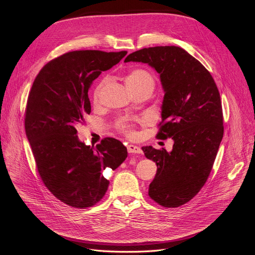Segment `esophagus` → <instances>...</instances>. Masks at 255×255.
Segmentation results:
<instances>
[{
  "label": "esophagus",
  "mask_w": 255,
  "mask_h": 255,
  "mask_svg": "<svg viewBox=\"0 0 255 255\" xmlns=\"http://www.w3.org/2000/svg\"><path fill=\"white\" fill-rule=\"evenodd\" d=\"M127 150L129 153H137V154L142 153V150L140 147L136 146V145H132V144L127 145Z\"/></svg>",
  "instance_id": "34e87169"
}]
</instances>
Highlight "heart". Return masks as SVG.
<instances>
[{
	"label": "heart",
	"mask_w": 255,
	"mask_h": 255,
	"mask_svg": "<svg viewBox=\"0 0 255 255\" xmlns=\"http://www.w3.org/2000/svg\"><path fill=\"white\" fill-rule=\"evenodd\" d=\"M109 80L108 78H104L99 82L94 91V101L98 102L103 90L106 88ZM125 84L129 91L133 94L139 90L145 88H154V78L150 72L143 68H136L130 71L125 79ZM117 128L120 132H122L127 137H134L135 131L133 130L130 122L127 119H121L117 122Z\"/></svg>",
	"instance_id": "1"
}]
</instances>
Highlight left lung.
<instances>
[{
	"instance_id": "obj_1",
	"label": "left lung",
	"mask_w": 255,
	"mask_h": 255,
	"mask_svg": "<svg viewBox=\"0 0 255 255\" xmlns=\"http://www.w3.org/2000/svg\"><path fill=\"white\" fill-rule=\"evenodd\" d=\"M148 63L164 90L157 139L172 138V150L144 146L157 165L148 195L158 205L176 208L204 187L223 138V111L210 71L178 46H155L130 53L125 62Z\"/></svg>"
}]
</instances>
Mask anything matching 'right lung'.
<instances>
[{"label": "right lung", "instance_id": "obj_1", "mask_svg": "<svg viewBox=\"0 0 255 255\" xmlns=\"http://www.w3.org/2000/svg\"><path fill=\"white\" fill-rule=\"evenodd\" d=\"M127 51L77 50L46 63L35 78L25 110V131L40 178L62 203L79 209L96 205L105 196L106 168L115 170L127 148L106 137L96 147L79 140L77 126L91 113L92 83Z\"/></svg>", "mask_w": 255, "mask_h": 255}]
</instances>
